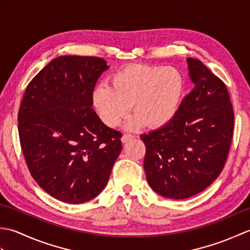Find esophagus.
<instances>
[{"label": "esophagus", "instance_id": "34e87169", "mask_svg": "<svg viewBox=\"0 0 250 250\" xmlns=\"http://www.w3.org/2000/svg\"><path fill=\"white\" fill-rule=\"evenodd\" d=\"M131 140H133V135H132V134H124L121 137L122 143H128Z\"/></svg>", "mask_w": 250, "mask_h": 250}]
</instances>
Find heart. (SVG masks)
Instances as JSON below:
<instances>
[{
	"mask_svg": "<svg viewBox=\"0 0 250 250\" xmlns=\"http://www.w3.org/2000/svg\"><path fill=\"white\" fill-rule=\"evenodd\" d=\"M184 92V78L177 68L133 64L117 71L108 83L95 88L92 100L100 118L108 126L118 125L131 108V129L146 122L159 128L173 119Z\"/></svg>",
	"mask_w": 250,
	"mask_h": 250,
	"instance_id": "b5f03b06",
	"label": "heart"
}]
</instances>
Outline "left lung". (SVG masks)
<instances>
[{
	"instance_id": "1",
	"label": "left lung",
	"mask_w": 250,
	"mask_h": 250,
	"mask_svg": "<svg viewBox=\"0 0 250 250\" xmlns=\"http://www.w3.org/2000/svg\"><path fill=\"white\" fill-rule=\"evenodd\" d=\"M187 62L193 89L171 121L141 135L148 184L174 200L188 199L215 182L226 164L234 128L224 82L200 60L188 58Z\"/></svg>"
}]
</instances>
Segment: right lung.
I'll use <instances>...</instances> for the list:
<instances>
[{
	"instance_id": "1",
	"label": "right lung",
	"mask_w": 250,
	"mask_h": 250,
	"mask_svg": "<svg viewBox=\"0 0 250 250\" xmlns=\"http://www.w3.org/2000/svg\"><path fill=\"white\" fill-rule=\"evenodd\" d=\"M98 57L51 60L25 89L18 113L21 149L32 177L68 204L95 198L107 185L121 151V133L92 108L93 89L105 70Z\"/></svg>"
}]
</instances>
